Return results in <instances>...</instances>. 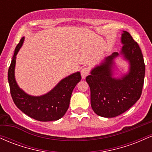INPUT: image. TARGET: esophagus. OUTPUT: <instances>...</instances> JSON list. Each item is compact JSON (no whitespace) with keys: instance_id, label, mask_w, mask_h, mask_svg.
Instances as JSON below:
<instances>
[{"instance_id":"obj_1","label":"esophagus","mask_w":152,"mask_h":152,"mask_svg":"<svg viewBox=\"0 0 152 152\" xmlns=\"http://www.w3.org/2000/svg\"><path fill=\"white\" fill-rule=\"evenodd\" d=\"M89 73H90L89 69H88V68H83L81 71V75L82 78H86V76L89 74Z\"/></svg>"}]
</instances>
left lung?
Wrapping results in <instances>:
<instances>
[{
    "label": "left lung",
    "instance_id": "left-lung-1",
    "mask_svg": "<svg viewBox=\"0 0 152 152\" xmlns=\"http://www.w3.org/2000/svg\"><path fill=\"white\" fill-rule=\"evenodd\" d=\"M121 53L129 61L130 70L121 79L112 78L114 52L102 65L96 66L86 78L91 89V105L94 112L102 117L112 118L123 114L139 100L144 86L145 64L140 47L127 31H124Z\"/></svg>",
    "mask_w": 152,
    "mask_h": 152
}]
</instances>
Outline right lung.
<instances>
[{"label": "right lung", "mask_w": 152, "mask_h": 152, "mask_svg": "<svg viewBox=\"0 0 152 152\" xmlns=\"http://www.w3.org/2000/svg\"><path fill=\"white\" fill-rule=\"evenodd\" d=\"M23 40V37L15 47L8 69V80L12 99L15 106L27 116L40 121H56L64 116L69 109L73 90L81 79V74L75 73L64 78L53 90L41 96L28 95L18 86L14 76L15 56Z\"/></svg>", "instance_id": "add662e5"}]
</instances>
